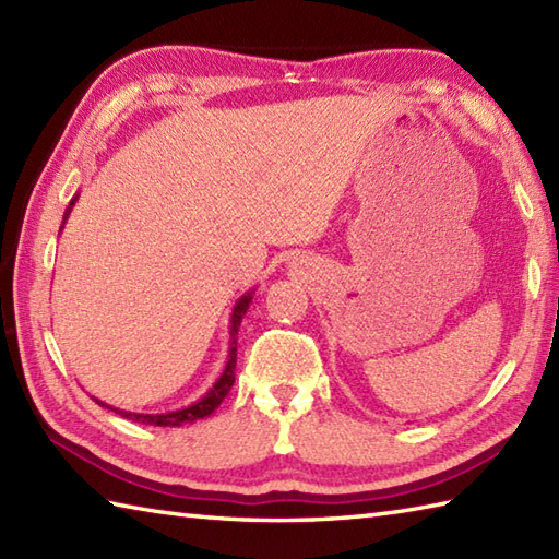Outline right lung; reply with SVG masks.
<instances>
[{
  "mask_svg": "<svg viewBox=\"0 0 559 559\" xmlns=\"http://www.w3.org/2000/svg\"><path fill=\"white\" fill-rule=\"evenodd\" d=\"M76 199H79V192L71 197V201H69V206H67V211H64V218H62V228H59V233L64 230V223H67V218H69V213H71V209H74V204H76ZM254 290L257 288H252V290H247L245 295H240V298H237V302L233 305V312H230V343H228V360H225V367H223V372H221V377L216 379V382H213V386L206 391L204 396H201L199 401H194V403H189V406H185V408H177V411H165V413H132V411H120V408H115V406H108V403L105 401H98V406H105V408H110V411H115V413H120L122 418H127V420H134V423H146V425H158V427H180V425H187V423H194V420H201V418H209V415L216 411L221 403H223V399L228 396V391L233 389V384H235V362H237V329H240V324H242V317L247 314V310H249V305H252V298H254Z\"/></svg>",
  "mask_w": 559,
  "mask_h": 559,
  "instance_id": "right-lung-1",
  "label": "right lung"
}]
</instances>
